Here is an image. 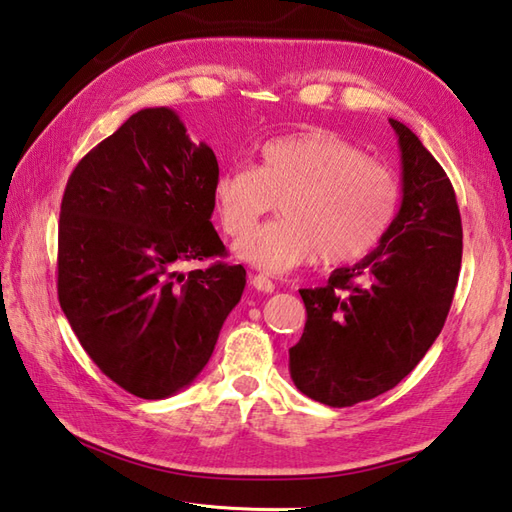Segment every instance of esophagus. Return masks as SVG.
I'll use <instances>...</instances> for the list:
<instances>
[{
	"label": "esophagus",
	"mask_w": 512,
	"mask_h": 512,
	"mask_svg": "<svg viewBox=\"0 0 512 512\" xmlns=\"http://www.w3.org/2000/svg\"><path fill=\"white\" fill-rule=\"evenodd\" d=\"M252 285H254V289H258V291H263V293H271L276 289V285L274 282H271L267 276H263V274H258V276H252Z\"/></svg>",
	"instance_id": "1"
}]
</instances>
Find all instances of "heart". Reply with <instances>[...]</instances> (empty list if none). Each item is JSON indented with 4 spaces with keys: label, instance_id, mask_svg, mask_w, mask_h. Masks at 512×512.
I'll return each mask as SVG.
<instances>
[{
    "label": "heart",
    "instance_id": "heart-1",
    "mask_svg": "<svg viewBox=\"0 0 512 512\" xmlns=\"http://www.w3.org/2000/svg\"><path fill=\"white\" fill-rule=\"evenodd\" d=\"M392 170L342 135L309 129L269 140L258 164H234L214 181L223 230L243 236L273 209L283 219L236 243V256L269 274H285L320 254L328 267L366 258L399 210Z\"/></svg>",
    "mask_w": 512,
    "mask_h": 512
}]
</instances>
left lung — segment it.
Returning a JSON list of instances; mask_svg holds the SVG:
<instances>
[{"mask_svg": "<svg viewBox=\"0 0 512 512\" xmlns=\"http://www.w3.org/2000/svg\"><path fill=\"white\" fill-rule=\"evenodd\" d=\"M403 166L401 208L381 243L324 287L300 289L306 324L289 348L302 394L350 407L392 390L436 342L462 263V221L451 181L418 135L390 120Z\"/></svg>", "mask_w": 512, "mask_h": 512, "instance_id": "left-lung-1", "label": "left lung"}]
</instances>
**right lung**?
<instances>
[{
  "mask_svg": "<svg viewBox=\"0 0 512 512\" xmlns=\"http://www.w3.org/2000/svg\"><path fill=\"white\" fill-rule=\"evenodd\" d=\"M219 164L168 107L142 109L67 179L59 221V302L96 366L140 399L199 377L245 289L210 223Z\"/></svg>",
  "mask_w": 512,
  "mask_h": 512,
  "instance_id": "add662e5",
  "label": "right lung"
}]
</instances>
